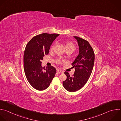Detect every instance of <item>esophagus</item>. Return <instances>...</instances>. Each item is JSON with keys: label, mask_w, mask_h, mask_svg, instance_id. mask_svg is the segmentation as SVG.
<instances>
[{"label": "esophagus", "mask_w": 121, "mask_h": 121, "mask_svg": "<svg viewBox=\"0 0 121 121\" xmlns=\"http://www.w3.org/2000/svg\"><path fill=\"white\" fill-rule=\"evenodd\" d=\"M57 73H63L64 72H63V71H61V70H57Z\"/></svg>", "instance_id": "obj_1"}]
</instances>
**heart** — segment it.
Instances as JSON below:
<instances>
[{
	"mask_svg": "<svg viewBox=\"0 0 121 121\" xmlns=\"http://www.w3.org/2000/svg\"><path fill=\"white\" fill-rule=\"evenodd\" d=\"M65 48H66V50H71L73 51L75 48V45L73 43L70 41L66 42L65 44ZM54 48V45L52 46L51 48V50H53Z\"/></svg>",
	"mask_w": 121,
	"mask_h": 121,
	"instance_id": "obj_1",
	"label": "heart"
}]
</instances>
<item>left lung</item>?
Here are the masks:
<instances>
[{"label": "left lung", "mask_w": 121, "mask_h": 121, "mask_svg": "<svg viewBox=\"0 0 121 121\" xmlns=\"http://www.w3.org/2000/svg\"><path fill=\"white\" fill-rule=\"evenodd\" d=\"M77 41L79 54L72 64L74 67L73 75L70 76L66 71L65 74L67 78L63 81L64 88L70 92L81 89L87 83L92 73L95 62V53L89 42L78 36H73Z\"/></svg>", "instance_id": "obj_1"}]
</instances>
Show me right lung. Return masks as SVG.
Wrapping results in <instances>:
<instances>
[{
  "instance_id": "right-lung-1",
  "label": "right lung",
  "mask_w": 121,
  "mask_h": 121,
  "mask_svg": "<svg viewBox=\"0 0 121 121\" xmlns=\"http://www.w3.org/2000/svg\"><path fill=\"white\" fill-rule=\"evenodd\" d=\"M43 33L33 37L26 46L24 54V68L27 81L35 89L42 91L49 86L56 72L51 66L42 67L41 60L48 55L50 46L59 35Z\"/></svg>"
}]
</instances>
